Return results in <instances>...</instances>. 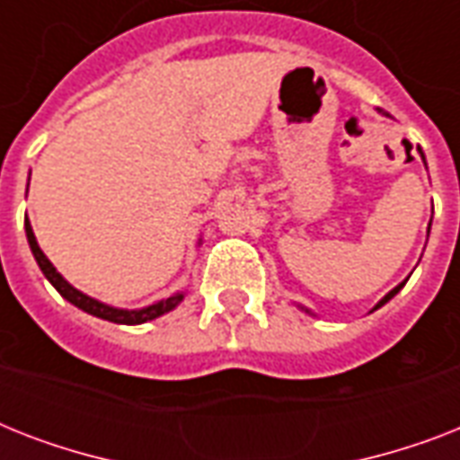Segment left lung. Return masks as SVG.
<instances>
[{"label":"left lung","instance_id":"8db88e82","mask_svg":"<svg viewBox=\"0 0 460 460\" xmlns=\"http://www.w3.org/2000/svg\"><path fill=\"white\" fill-rule=\"evenodd\" d=\"M422 159H425V157H422ZM401 288H403V284H399V287L394 288V291H389V294H386V296H385V298H382V301H379V303H377V307H382V305H385V303H386V301H392L394 296L399 294ZM377 307H375V310H377Z\"/></svg>","mask_w":460,"mask_h":460}]
</instances>
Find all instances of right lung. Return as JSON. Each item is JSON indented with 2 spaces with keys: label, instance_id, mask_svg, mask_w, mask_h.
<instances>
[{
  "label": "right lung",
  "instance_id": "1",
  "mask_svg": "<svg viewBox=\"0 0 460 460\" xmlns=\"http://www.w3.org/2000/svg\"><path fill=\"white\" fill-rule=\"evenodd\" d=\"M25 236H28V243H31L32 255H35V260H38L40 270H42V274H45L47 279H49V284H52V287L57 288V291H59V294L64 296L68 303H74L75 307H81V310H85V313H90V314H95V317L117 322V324H143V322L155 320V317H159V314L169 313V310H173V307L183 301V294H176V296H172V298L157 301L155 305L143 307V310H117V307H110L100 301H93V298H88V296L81 294V291H75V288L71 287V284H68V281L64 279V277H61L57 270H54L52 262L45 258V252L40 251L38 241H35V234H32V226H31V222H28V217H25Z\"/></svg>",
  "mask_w": 460,
  "mask_h": 460
}]
</instances>
